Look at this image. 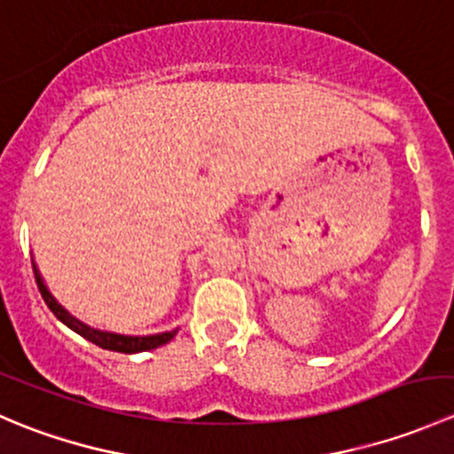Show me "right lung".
Instances as JSON below:
<instances>
[{"mask_svg": "<svg viewBox=\"0 0 454 454\" xmlns=\"http://www.w3.org/2000/svg\"><path fill=\"white\" fill-rule=\"evenodd\" d=\"M32 268H35L36 286H39V292H41V296H43L45 305L50 308V312L57 316L63 325H67L72 332H76L79 336H83L85 340L94 342V345L103 347V349L118 351V354H140V351H149V349H155V347L167 345V342L177 333V329H173V332L153 333V336H122V333L100 332V329L90 327V325L81 323L79 318H74V316L67 312L66 308H61V305L57 303V299H54V296L50 294L48 287H45L43 278H41L39 270H36L35 263H32Z\"/></svg>", "mask_w": 454, "mask_h": 454, "instance_id": "1", "label": "right lung"}]
</instances>
